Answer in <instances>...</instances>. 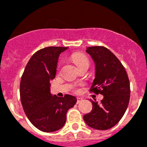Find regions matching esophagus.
<instances>
[{"instance_id":"1","label":"esophagus","mask_w":147,"mask_h":147,"mask_svg":"<svg viewBox=\"0 0 147 147\" xmlns=\"http://www.w3.org/2000/svg\"><path fill=\"white\" fill-rule=\"evenodd\" d=\"M76 100H77V104H79V103H80L82 101V98H76Z\"/></svg>"}]
</instances>
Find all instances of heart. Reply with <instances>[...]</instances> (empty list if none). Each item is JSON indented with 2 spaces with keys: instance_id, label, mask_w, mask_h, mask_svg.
Returning <instances> with one entry per match:
<instances>
[{
  "instance_id": "obj_1",
  "label": "heart",
  "mask_w": 147,
  "mask_h": 147,
  "mask_svg": "<svg viewBox=\"0 0 147 147\" xmlns=\"http://www.w3.org/2000/svg\"><path fill=\"white\" fill-rule=\"evenodd\" d=\"M72 60L77 66H80L85 63L89 64V59L86 56L82 53H75L72 55ZM75 91H77L76 90H74Z\"/></svg>"
}]
</instances>
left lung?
<instances>
[{
    "label": "left lung",
    "mask_w": 147,
    "mask_h": 147,
    "mask_svg": "<svg viewBox=\"0 0 147 147\" xmlns=\"http://www.w3.org/2000/svg\"><path fill=\"white\" fill-rule=\"evenodd\" d=\"M87 52L96 64V78L90 91L102 94L101 104L92 101L91 112L84 115V121L93 129L105 130L114 127L121 119L129 105V78L121 62L104 46L88 47Z\"/></svg>",
    "instance_id": "8db88e82"
}]
</instances>
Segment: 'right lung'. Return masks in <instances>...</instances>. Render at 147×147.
<instances>
[{
  "label": "right lung",
  "instance_id": "add662e5",
  "mask_svg": "<svg viewBox=\"0 0 147 147\" xmlns=\"http://www.w3.org/2000/svg\"><path fill=\"white\" fill-rule=\"evenodd\" d=\"M67 47L50 46L37 51L27 63L22 75L20 95L28 120L45 132L61 129L66 121L67 110L76 103V97L52 96L50 81L55 78L59 54Z\"/></svg>",
  "mask_w": 147,
  "mask_h": 147
}]
</instances>
